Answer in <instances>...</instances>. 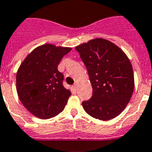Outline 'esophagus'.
Masks as SVG:
<instances>
[{"mask_svg": "<svg viewBox=\"0 0 152 152\" xmlns=\"http://www.w3.org/2000/svg\"><path fill=\"white\" fill-rule=\"evenodd\" d=\"M73 88H74V89H75V90H76V89H77V85L76 84L74 85V86H73Z\"/></svg>", "mask_w": 152, "mask_h": 152, "instance_id": "1", "label": "esophagus"}]
</instances>
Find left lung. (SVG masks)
<instances>
[{
    "label": "left lung",
    "mask_w": 152,
    "mask_h": 152,
    "mask_svg": "<svg viewBox=\"0 0 152 152\" xmlns=\"http://www.w3.org/2000/svg\"><path fill=\"white\" fill-rule=\"evenodd\" d=\"M87 69L93 94L82 102L93 117L108 121L124 110L134 89L130 61L123 50L104 39H95L76 47Z\"/></svg>",
    "instance_id": "left-lung-1"
}]
</instances>
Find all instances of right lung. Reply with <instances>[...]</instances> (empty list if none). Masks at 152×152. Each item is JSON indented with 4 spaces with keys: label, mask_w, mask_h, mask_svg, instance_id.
<instances>
[{
    "label": "right lung",
    "mask_w": 152,
    "mask_h": 152,
    "mask_svg": "<svg viewBox=\"0 0 152 152\" xmlns=\"http://www.w3.org/2000/svg\"><path fill=\"white\" fill-rule=\"evenodd\" d=\"M70 48L45 44L36 48L21 63L16 74L19 98L28 111L39 118L49 119L63 111L70 90L63 86L64 76L58 65Z\"/></svg>",
    "instance_id": "right-lung-1"
}]
</instances>
